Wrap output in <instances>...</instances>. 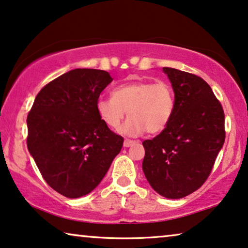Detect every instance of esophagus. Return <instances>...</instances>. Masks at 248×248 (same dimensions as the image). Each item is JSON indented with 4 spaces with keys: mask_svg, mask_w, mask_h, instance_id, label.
<instances>
[{
    "mask_svg": "<svg viewBox=\"0 0 248 248\" xmlns=\"http://www.w3.org/2000/svg\"><path fill=\"white\" fill-rule=\"evenodd\" d=\"M137 141H134V140H130V139H125L124 140V147H131V146H133L134 143H136Z\"/></svg>",
    "mask_w": 248,
    "mask_h": 248,
    "instance_id": "esophagus-1",
    "label": "esophagus"
}]
</instances>
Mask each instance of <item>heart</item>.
Here are the masks:
<instances>
[{
  "label": "heart",
  "instance_id": "heart-1",
  "mask_svg": "<svg viewBox=\"0 0 248 248\" xmlns=\"http://www.w3.org/2000/svg\"><path fill=\"white\" fill-rule=\"evenodd\" d=\"M175 108L172 86L165 81H138L118 85L111 98L96 101V111L106 125L118 128L125 115L128 120L121 127L122 134L138 137L143 132L156 134L164 131L171 122Z\"/></svg>",
  "mask_w": 248,
  "mask_h": 248
}]
</instances>
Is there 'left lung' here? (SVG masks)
<instances>
[{"label": "left lung", "mask_w": 248, "mask_h": 248, "mask_svg": "<svg viewBox=\"0 0 248 248\" xmlns=\"http://www.w3.org/2000/svg\"><path fill=\"white\" fill-rule=\"evenodd\" d=\"M171 81L175 108L169 125L144 140L142 170L154 190L171 199L186 197L211 174L226 139L224 112L202 77L164 67Z\"/></svg>", "instance_id": "1"}]
</instances>
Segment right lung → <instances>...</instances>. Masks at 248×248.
Returning a JSON list of instances; mask_svg holds the SVG:
<instances>
[{
	"mask_svg": "<svg viewBox=\"0 0 248 248\" xmlns=\"http://www.w3.org/2000/svg\"><path fill=\"white\" fill-rule=\"evenodd\" d=\"M111 81L105 70H69L38 92L28 114V152L47 185L65 197L91 192L123 147L96 111Z\"/></svg>",
	"mask_w": 248,
	"mask_h": 248,
	"instance_id": "right-lung-1",
	"label": "right lung"
}]
</instances>
